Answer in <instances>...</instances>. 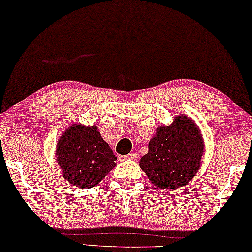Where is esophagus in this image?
Here are the masks:
<instances>
[{"label": "esophagus", "instance_id": "34e87169", "mask_svg": "<svg viewBox=\"0 0 252 252\" xmlns=\"http://www.w3.org/2000/svg\"><path fill=\"white\" fill-rule=\"evenodd\" d=\"M137 156L136 154H128V155H124V156H120V159L122 160H132V159H135Z\"/></svg>", "mask_w": 252, "mask_h": 252}]
</instances>
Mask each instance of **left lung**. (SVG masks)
I'll use <instances>...</instances> for the list:
<instances>
[{
	"instance_id": "8db88e82",
	"label": "left lung",
	"mask_w": 252,
	"mask_h": 252,
	"mask_svg": "<svg viewBox=\"0 0 252 252\" xmlns=\"http://www.w3.org/2000/svg\"><path fill=\"white\" fill-rule=\"evenodd\" d=\"M148 148L140 167L156 187L174 190L198 172L204 143L197 125L187 116L178 115L170 126L158 127Z\"/></svg>"
}]
</instances>
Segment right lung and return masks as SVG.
Wrapping results in <instances>:
<instances>
[{"mask_svg": "<svg viewBox=\"0 0 252 252\" xmlns=\"http://www.w3.org/2000/svg\"><path fill=\"white\" fill-rule=\"evenodd\" d=\"M56 157L65 180L79 188L99 184L117 160L97 127L80 124H73L60 137Z\"/></svg>", "mask_w": 252, "mask_h": 252, "instance_id": "right-lung-1", "label": "right lung"}]
</instances>
